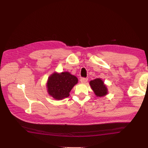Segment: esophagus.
<instances>
[{"instance_id":"1","label":"esophagus","mask_w":148,"mask_h":148,"mask_svg":"<svg viewBox=\"0 0 148 148\" xmlns=\"http://www.w3.org/2000/svg\"><path fill=\"white\" fill-rule=\"evenodd\" d=\"M80 82H81L82 83H86L88 82V78H82L81 79H80Z\"/></svg>"}]
</instances>
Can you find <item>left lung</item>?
<instances>
[{"instance_id":"obj_1","label":"left lung","mask_w":148,"mask_h":148,"mask_svg":"<svg viewBox=\"0 0 148 148\" xmlns=\"http://www.w3.org/2000/svg\"><path fill=\"white\" fill-rule=\"evenodd\" d=\"M89 84L97 96H104L107 94V89L101 79L96 78L92 80L89 82Z\"/></svg>"}]
</instances>
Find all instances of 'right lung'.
I'll return each instance as SVG.
<instances>
[{"mask_svg": "<svg viewBox=\"0 0 148 148\" xmlns=\"http://www.w3.org/2000/svg\"><path fill=\"white\" fill-rule=\"evenodd\" d=\"M77 83L78 78L69 72L54 73L48 79V92L55 99H62L69 96L71 89Z\"/></svg>", "mask_w": 148, "mask_h": 148, "instance_id": "add662e5", "label": "right lung"}]
</instances>
